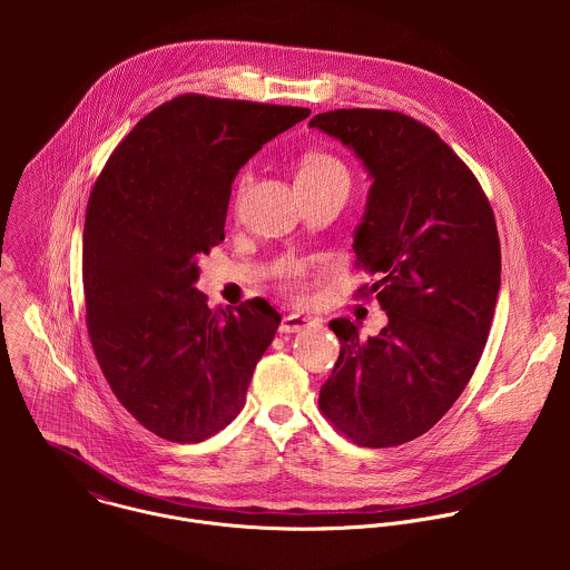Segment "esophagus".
<instances>
[{
  "instance_id": "34e87169",
  "label": "esophagus",
  "mask_w": 570,
  "mask_h": 570,
  "mask_svg": "<svg viewBox=\"0 0 570 570\" xmlns=\"http://www.w3.org/2000/svg\"><path fill=\"white\" fill-rule=\"evenodd\" d=\"M309 325H312V323H309V318H305V316H296V314H289V316H285V318L281 321L278 331H281V333H298V331H303V328H307Z\"/></svg>"
}]
</instances>
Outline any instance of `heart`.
Instances as JSON below:
<instances>
[{"label":"heart","instance_id":"obj_1","mask_svg":"<svg viewBox=\"0 0 570 570\" xmlns=\"http://www.w3.org/2000/svg\"><path fill=\"white\" fill-rule=\"evenodd\" d=\"M298 179H312V181H328V179H346L348 181V173L344 168V164L337 158H333L331 154H312L307 156L301 168H298ZM249 181V175L244 173L239 179V193L244 190ZM305 265L303 263H287L281 269L283 276V289L292 296V298H303L305 296Z\"/></svg>","mask_w":570,"mask_h":570}]
</instances>
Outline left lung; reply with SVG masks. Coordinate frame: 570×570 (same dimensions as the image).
Instances as JSON below:
<instances>
[{"instance_id":"obj_1","label":"left lung","mask_w":570,"mask_h":570,"mask_svg":"<svg viewBox=\"0 0 570 570\" xmlns=\"http://www.w3.org/2000/svg\"><path fill=\"white\" fill-rule=\"evenodd\" d=\"M373 177L355 230V265L389 316L375 337L331 321L340 357L318 406L362 448L425 434L459 400L488 342L500 289V239L476 175L428 125L391 109L312 118Z\"/></svg>"}]
</instances>
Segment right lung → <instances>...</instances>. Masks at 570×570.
<instances>
[{
  "label": "right lung",
  "mask_w": 570,
  "mask_h": 570,
  "mask_svg": "<svg viewBox=\"0 0 570 570\" xmlns=\"http://www.w3.org/2000/svg\"><path fill=\"white\" fill-rule=\"evenodd\" d=\"M305 107L181 94L102 166L85 213L87 333L116 400L173 443H199L245 404L281 314L263 298L210 309L197 256L224 242L233 181Z\"/></svg>",
  "instance_id": "right-lung-1"
}]
</instances>
